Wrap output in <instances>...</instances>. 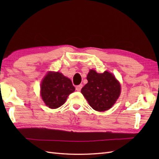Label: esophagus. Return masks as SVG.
Returning a JSON list of instances; mask_svg holds the SVG:
<instances>
[{"mask_svg":"<svg viewBox=\"0 0 159 159\" xmlns=\"http://www.w3.org/2000/svg\"><path fill=\"white\" fill-rule=\"evenodd\" d=\"M82 87H83V85H79L76 87V89L78 91V92H80V91L81 90Z\"/></svg>","mask_w":159,"mask_h":159,"instance_id":"esophagus-1","label":"esophagus"}]
</instances>
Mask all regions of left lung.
<instances>
[{
  "label": "left lung",
  "instance_id": "1",
  "mask_svg": "<svg viewBox=\"0 0 159 159\" xmlns=\"http://www.w3.org/2000/svg\"><path fill=\"white\" fill-rule=\"evenodd\" d=\"M88 80L81 89V93L92 109L104 111L111 108L120 96V83L112 74L105 71L97 73L91 70L87 74Z\"/></svg>",
  "mask_w": 159,
  "mask_h": 159
}]
</instances>
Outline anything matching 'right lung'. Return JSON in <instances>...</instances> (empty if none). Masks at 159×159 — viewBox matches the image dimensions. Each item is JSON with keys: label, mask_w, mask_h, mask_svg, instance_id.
<instances>
[{"label": "right lung", "mask_w": 159, "mask_h": 159, "mask_svg": "<svg viewBox=\"0 0 159 159\" xmlns=\"http://www.w3.org/2000/svg\"><path fill=\"white\" fill-rule=\"evenodd\" d=\"M75 91L71 80L61 73L50 72L41 85V96L46 105L57 109L65 103L71 93Z\"/></svg>", "instance_id": "1"}]
</instances>
